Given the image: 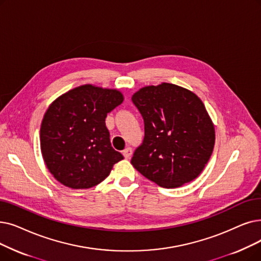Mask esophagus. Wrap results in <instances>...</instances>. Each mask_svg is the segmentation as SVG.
I'll return each mask as SVG.
<instances>
[{
    "mask_svg": "<svg viewBox=\"0 0 261 261\" xmlns=\"http://www.w3.org/2000/svg\"><path fill=\"white\" fill-rule=\"evenodd\" d=\"M122 155L124 156V159H130L131 158L132 149L130 148V147H127V148L122 151Z\"/></svg>",
    "mask_w": 261,
    "mask_h": 261,
    "instance_id": "obj_1",
    "label": "esophagus"
}]
</instances>
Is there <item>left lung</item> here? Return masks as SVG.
I'll list each match as a JSON object with an SVG mask.
<instances>
[{
    "label": "left lung",
    "instance_id": "obj_1",
    "mask_svg": "<svg viewBox=\"0 0 261 261\" xmlns=\"http://www.w3.org/2000/svg\"><path fill=\"white\" fill-rule=\"evenodd\" d=\"M144 119L145 137L131 164L163 188H178L198 177L212 154L215 132L202 101L191 90L162 83L132 96Z\"/></svg>",
    "mask_w": 261,
    "mask_h": 261
}]
</instances>
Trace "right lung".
Masks as SVG:
<instances>
[{
  "instance_id": "obj_1",
  "label": "right lung",
  "mask_w": 261,
  "mask_h": 261,
  "mask_svg": "<svg viewBox=\"0 0 261 261\" xmlns=\"http://www.w3.org/2000/svg\"><path fill=\"white\" fill-rule=\"evenodd\" d=\"M117 89L90 84L54 100L40 127V149L50 173L71 189L99 185L123 156L111 146L108 113L122 103Z\"/></svg>"
}]
</instances>
